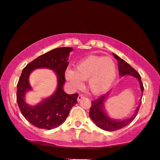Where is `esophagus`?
<instances>
[{
    "label": "esophagus",
    "mask_w": 160,
    "mask_h": 160,
    "mask_svg": "<svg viewBox=\"0 0 160 160\" xmlns=\"http://www.w3.org/2000/svg\"><path fill=\"white\" fill-rule=\"evenodd\" d=\"M83 97H84V96H83V95H82V94H79V95H78V102H80V100H81Z\"/></svg>",
    "instance_id": "34e87169"
}]
</instances>
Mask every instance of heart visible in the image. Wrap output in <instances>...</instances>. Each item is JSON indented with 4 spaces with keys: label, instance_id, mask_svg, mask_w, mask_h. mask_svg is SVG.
<instances>
[{
    "label": "heart",
    "instance_id": "b5f03b06",
    "mask_svg": "<svg viewBox=\"0 0 160 160\" xmlns=\"http://www.w3.org/2000/svg\"><path fill=\"white\" fill-rule=\"evenodd\" d=\"M116 76V64L110 57H88L77 64L76 70L66 71V78L74 88H81L83 80H88L89 89L97 95L108 91Z\"/></svg>",
    "mask_w": 160,
    "mask_h": 160
}]
</instances>
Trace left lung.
Segmentation results:
<instances>
[{
	"label": "left lung",
	"instance_id": "left-lung-1",
	"mask_svg": "<svg viewBox=\"0 0 160 160\" xmlns=\"http://www.w3.org/2000/svg\"><path fill=\"white\" fill-rule=\"evenodd\" d=\"M113 55L115 58L117 59V61H118L119 75L122 77L127 75V74H129V75H132L136 78H138V80L140 82V89H141L142 96L144 87L141 81V79H140V75L139 73L134 68L132 67L129 63H127L126 61L123 60L122 58H121L120 57H118V55L114 54V53ZM107 96L108 94H103L101 97L96 99L95 100L91 101V107L90 108V111H89V116L92 119L95 124L98 127H99L100 129L109 132L118 130V129H120L129 124L135 118L138 110H139L140 105L138 106L137 109H136L135 113L131 118L125 119V120L123 121L113 120V119H111L107 116V114L105 113L103 109L104 102H105V97Z\"/></svg>",
	"mask_w": 160,
	"mask_h": 160
}]
</instances>
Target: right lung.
<instances>
[{
  "label": "right lung",
  "instance_id": "1",
  "mask_svg": "<svg viewBox=\"0 0 160 160\" xmlns=\"http://www.w3.org/2000/svg\"><path fill=\"white\" fill-rule=\"evenodd\" d=\"M73 49L58 48L40 55L23 69L18 83L17 102L22 116L34 127L39 129H52L64 122L72 108L78 103V93L67 94L63 90L65 72L69 65L68 56ZM48 68L57 72L58 87L52 96L39 105L31 107L25 103V92L30 90L28 78L33 69Z\"/></svg>",
  "mask_w": 160,
  "mask_h": 160
}]
</instances>
